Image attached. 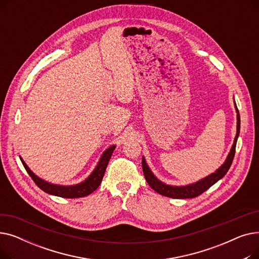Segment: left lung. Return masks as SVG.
<instances>
[{"label": "left lung", "instance_id": "1", "mask_svg": "<svg viewBox=\"0 0 259 259\" xmlns=\"http://www.w3.org/2000/svg\"><path fill=\"white\" fill-rule=\"evenodd\" d=\"M236 106V104H235ZM236 111H237V133L236 137L234 140V144L232 146V149L225 161V164L217 170L215 173H212L211 175L207 176L206 179H203L195 184L189 185V186H185V187H172V186H168L162 184L161 182H159L155 176L153 175V173L149 169V167L147 166L145 158H142V167H143V172L145 175V179L147 181V183L149 184L154 191H156L157 193H159L160 195H164L167 197H171V198H193L196 197L198 195H200L201 193H203L208 190L211 186H213L216 182H219L221 179H223L224 176L226 175V173L228 172V170L230 169L231 165H232V161L235 155V149H236V142H237V138L239 135V129H240V116H239V112L238 109L236 107Z\"/></svg>", "mask_w": 259, "mask_h": 259}]
</instances>
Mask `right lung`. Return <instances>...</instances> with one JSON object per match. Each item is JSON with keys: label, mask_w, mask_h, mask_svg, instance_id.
<instances>
[{"label": "right lung", "mask_w": 259, "mask_h": 259, "mask_svg": "<svg viewBox=\"0 0 259 259\" xmlns=\"http://www.w3.org/2000/svg\"><path fill=\"white\" fill-rule=\"evenodd\" d=\"M115 146H111L110 148H108L107 150L103 153L99 164L97 168L94 169V171L91 173L89 178L78 185L75 186H58V185H51L49 183L44 182L43 180H40L39 178L31 172V170L27 167V165L22 160V164L24 168L26 169L27 173L30 175V178L32 181L35 183V185L40 189L43 190L44 192L51 194V195H56L64 198H77V197H84L89 194H91L93 191L98 189V187L101 185L102 180L104 178V174L107 168V165L109 160L111 158V155L114 151Z\"/></svg>", "instance_id": "obj_1"}]
</instances>
